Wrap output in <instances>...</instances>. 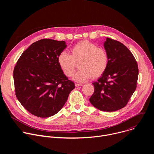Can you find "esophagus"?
<instances>
[{"instance_id": "esophagus-1", "label": "esophagus", "mask_w": 154, "mask_h": 154, "mask_svg": "<svg viewBox=\"0 0 154 154\" xmlns=\"http://www.w3.org/2000/svg\"><path fill=\"white\" fill-rule=\"evenodd\" d=\"M75 86H76V87H78V86H82V85H83V84H82V83H75Z\"/></svg>"}]
</instances>
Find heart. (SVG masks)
Listing matches in <instances>:
<instances>
[{
    "instance_id": "1",
    "label": "heart",
    "mask_w": 154,
    "mask_h": 154,
    "mask_svg": "<svg viewBox=\"0 0 154 154\" xmlns=\"http://www.w3.org/2000/svg\"><path fill=\"white\" fill-rule=\"evenodd\" d=\"M109 61L106 51L88 41H81L71 49V54L65 51H61L57 57L59 66L65 75L71 77L74 74L77 63L79 71L73 79L83 82L93 76L99 77L106 71Z\"/></svg>"
}]
</instances>
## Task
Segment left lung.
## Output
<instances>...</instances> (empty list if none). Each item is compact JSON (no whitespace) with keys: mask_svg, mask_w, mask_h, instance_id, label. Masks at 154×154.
Returning <instances> with one entry per match:
<instances>
[{"mask_svg":"<svg viewBox=\"0 0 154 154\" xmlns=\"http://www.w3.org/2000/svg\"><path fill=\"white\" fill-rule=\"evenodd\" d=\"M109 61L97 82L91 103L103 112H114L124 107L136 90L138 67L133 54L122 43L106 38L104 42Z\"/></svg>","mask_w":154,"mask_h":154,"instance_id":"8db88e82","label":"left lung"}]
</instances>
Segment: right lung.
Instances as JSON below:
<instances>
[{
    "instance_id": "right-lung-1",
    "label": "right lung",
    "mask_w": 154,
    "mask_h": 154,
    "mask_svg": "<svg viewBox=\"0 0 154 154\" xmlns=\"http://www.w3.org/2000/svg\"><path fill=\"white\" fill-rule=\"evenodd\" d=\"M66 46L64 41L42 39L32 44L16 63L13 71L16 97L36 116L57 113L75 88L57 62L58 54Z\"/></svg>"
}]
</instances>
